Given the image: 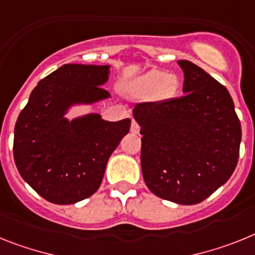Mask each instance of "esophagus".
<instances>
[{"label": "esophagus", "instance_id": "34e87169", "mask_svg": "<svg viewBox=\"0 0 255 255\" xmlns=\"http://www.w3.org/2000/svg\"><path fill=\"white\" fill-rule=\"evenodd\" d=\"M130 132H132L133 134H137L138 132H140V126L137 125L134 121L132 122V125H130Z\"/></svg>", "mask_w": 255, "mask_h": 255}]
</instances>
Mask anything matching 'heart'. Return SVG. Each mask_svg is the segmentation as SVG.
<instances>
[{
	"instance_id": "obj_1",
	"label": "heart",
	"mask_w": 255,
	"mask_h": 255,
	"mask_svg": "<svg viewBox=\"0 0 255 255\" xmlns=\"http://www.w3.org/2000/svg\"><path fill=\"white\" fill-rule=\"evenodd\" d=\"M180 86L178 77L164 70L151 69L132 82V92L137 96H151L155 101H167L176 95Z\"/></svg>"
}]
</instances>
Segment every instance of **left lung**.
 I'll list each match as a JSON object with an SVG mask.
<instances>
[{
  "mask_svg": "<svg viewBox=\"0 0 255 255\" xmlns=\"http://www.w3.org/2000/svg\"><path fill=\"white\" fill-rule=\"evenodd\" d=\"M177 99L137 104L141 127V168L146 186L177 204L205 200L225 185L239 159L241 125L225 86L189 60Z\"/></svg>",
  "mask_w": 255,
  "mask_h": 255,
  "instance_id": "obj_1",
  "label": "left lung"
}]
</instances>
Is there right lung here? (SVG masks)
Segmentation results:
<instances>
[{
  "mask_svg": "<svg viewBox=\"0 0 255 255\" xmlns=\"http://www.w3.org/2000/svg\"><path fill=\"white\" fill-rule=\"evenodd\" d=\"M110 65L65 64L38 82L14 129V159L23 180L54 204H74L100 187L106 164L129 132L130 119L99 113L69 119L75 106L110 99Z\"/></svg>",
  "mask_w": 255,
  "mask_h": 255,
  "instance_id": "add662e5",
  "label": "right lung"
}]
</instances>
